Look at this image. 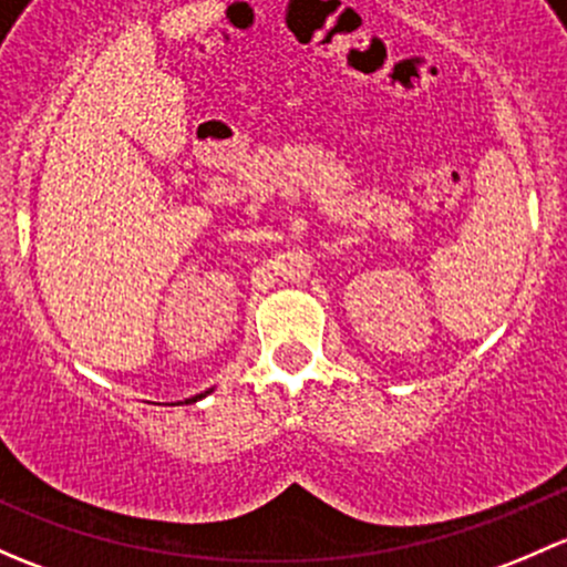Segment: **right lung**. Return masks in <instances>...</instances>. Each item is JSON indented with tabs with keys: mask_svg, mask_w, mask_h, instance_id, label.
<instances>
[{
	"mask_svg": "<svg viewBox=\"0 0 567 567\" xmlns=\"http://www.w3.org/2000/svg\"><path fill=\"white\" fill-rule=\"evenodd\" d=\"M207 393H213V390H207ZM207 393H198V395H194V399H185V401H179V404H194V401L204 399V395H207Z\"/></svg>",
	"mask_w": 567,
	"mask_h": 567,
	"instance_id": "add662e5",
	"label": "right lung"
}]
</instances>
